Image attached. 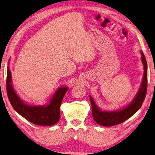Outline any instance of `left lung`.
<instances>
[{"label": "left lung", "mask_w": 155, "mask_h": 155, "mask_svg": "<svg viewBox=\"0 0 155 155\" xmlns=\"http://www.w3.org/2000/svg\"><path fill=\"white\" fill-rule=\"evenodd\" d=\"M141 60L143 66V75L140 86L136 94L132 101L120 109L107 111L104 110L96 104L93 97L90 95V100L92 107V115L94 120L99 125L104 127L114 126L123 123L127 119L134 114L139 110L142 106L143 100L145 99L146 91H147V62L145 56L142 51H140Z\"/></svg>", "instance_id": "8db88e82"}]
</instances>
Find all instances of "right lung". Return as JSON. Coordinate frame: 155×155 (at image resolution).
<instances>
[{"instance_id": "1", "label": "right lung", "mask_w": 155, "mask_h": 155, "mask_svg": "<svg viewBox=\"0 0 155 155\" xmlns=\"http://www.w3.org/2000/svg\"><path fill=\"white\" fill-rule=\"evenodd\" d=\"M9 62L10 60L7 67V92L8 98L13 109L27 120L37 125L51 126L56 124L61 116L60 107L69 88L67 86L59 87L45 105L29 104L19 97L13 88Z\"/></svg>"}]
</instances>
